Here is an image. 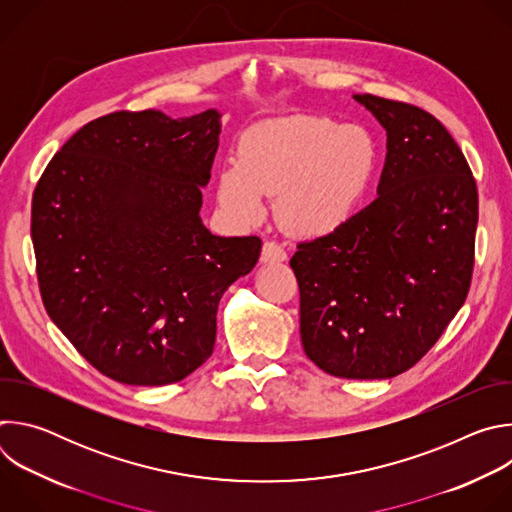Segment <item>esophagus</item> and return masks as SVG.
<instances>
[{
	"instance_id": "esophagus-1",
	"label": "esophagus",
	"mask_w": 512,
	"mask_h": 512,
	"mask_svg": "<svg viewBox=\"0 0 512 512\" xmlns=\"http://www.w3.org/2000/svg\"><path fill=\"white\" fill-rule=\"evenodd\" d=\"M261 261L263 263H281V261H287V253L275 241H265L263 249H261Z\"/></svg>"
}]
</instances>
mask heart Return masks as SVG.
<instances>
[{
	"instance_id": "1",
	"label": "heart",
	"mask_w": 512,
	"mask_h": 512,
	"mask_svg": "<svg viewBox=\"0 0 512 512\" xmlns=\"http://www.w3.org/2000/svg\"><path fill=\"white\" fill-rule=\"evenodd\" d=\"M379 145L362 125L322 115H291L247 129L237 166L216 180V198L233 218L253 225L277 198L281 223L302 237H326L348 225L369 196Z\"/></svg>"
}]
</instances>
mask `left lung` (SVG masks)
Listing matches in <instances>:
<instances>
[{"mask_svg": "<svg viewBox=\"0 0 512 512\" xmlns=\"http://www.w3.org/2000/svg\"><path fill=\"white\" fill-rule=\"evenodd\" d=\"M387 131L377 198L332 235L300 243L306 356L340 379H391L442 336L466 302L478 190L448 129L427 111L352 95Z\"/></svg>", "mask_w": 512, "mask_h": 512, "instance_id": "8db88e82", "label": "left lung"}]
</instances>
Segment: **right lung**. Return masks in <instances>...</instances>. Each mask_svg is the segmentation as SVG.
<instances>
[{"mask_svg": "<svg viewBox=\"0 0 512 512\" xmlns=\"http://www.w3.org/2000/svg\"><path fill=\"white\" fill-rule=\"evenodd\" d=\"M221 113L117 111L72 135L32 198L50 320L105 377L178 383L208 360L223 294L261 253L200 218Z\"/></svg>", "mask_w": 512, "mask_h": 512, "instance_id": "1", "label": "right lung"}]
</instances>
